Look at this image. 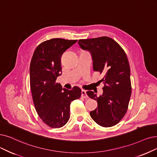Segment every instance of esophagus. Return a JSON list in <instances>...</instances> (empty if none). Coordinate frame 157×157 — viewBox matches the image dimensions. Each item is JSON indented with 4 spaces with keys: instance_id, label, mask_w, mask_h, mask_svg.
Returning <instances> with one entry per match:
<instances>
[{
    "instance_id": "1",
    "label": "esophagus",
    "mask_w": 157,
    "mask_h": 157,
    "mask_svg": "<svg viewBox=\"0 0 157 157\" xmlns=\"http://www.w3.org/2000/svg\"><path fill=\"white\" fill-rule=\"evenodd\" d=\"M81 97L82 98H87V95L86 93V91L85 90L81 91Z\"/></svg>"
}]
</instances>
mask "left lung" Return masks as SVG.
Here are the masks:
<instances>
[{
	"instance_id": "left-lung-1",
	"label": "left lung",
	"mask_w": 157,
	"mask_h": 157,
	"mask_svg": "<svg viewBox=\"0 0 157 157\" xmlns=\"http://www.w3.org/2000/svg\"><path fill=\"white\" fill-rule=\"evenodd\" d=\"M80 47L89 51L94 71L104 75L102 95L87 91V95L97 100V108L90 116L102 127L113 126L127 112L131 95L130 67L127 55L122 47L108 36L80 39Z\"/></svg>"
}]
</instances>
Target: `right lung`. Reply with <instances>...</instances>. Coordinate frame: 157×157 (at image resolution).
Here are the masks:
<instances>
[{
  "mask_svg": "<svg viewBox=\"0 0 157 157\" xmlns=\"http://www.w3.org/2000/svg\"><path fill=\"white\" fill-rule=\"evenodd\" d=\"M77 40L52 39L36 47L29 67L30 88L36 113L52 128H59L70 119V104L81 96V90L62 88L56 82L60 75L62 55Z\"/></svg>",
  "mask_w": 157,
  "mask_h": 157,
  "instance_id": "1",
  "label": "right lung"
}]
</instances>
